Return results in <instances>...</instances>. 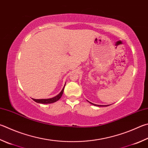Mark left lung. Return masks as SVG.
<instances>
[{
    "instance_id": "8db88e82",
    "label": "left lung",
    "mask_w": 148,
    "mask_h": 148,
    "mask_svg": "<svg viewBox=\"0 0 148 148\" xmlns=\"http://www.w3.org/2000/svg\"><path fill=\"white\" fill-rule=\"evenodd\" d=\"M88 102H89L90 103L92 104V105H94V106H99V107H106V106H109L108 105H107V106H101V105H96V104H94V103H91V102H90V101H88Z\"/></svg>"
}]
</instances>
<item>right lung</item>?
<instances>
[{
	"mask_svg": "<svg viewBox=\"0 0 148 148\" xmlns=\"http://www.w3.org/2000/svg\"><path fill=\"white\" fill-rule=\"evenodd\" d=\"M63 91H64V87L62 89V90L61 91V92L58 95L55 96V97L52 98H49V99H40V100H37V99H33V100L37 102V103H44V104L52 103H53V102H56L60 100L61 96H62Z\"/></svg>",
	"mask_w": 148,
	"mask_h": 148,
	"instance_id": "obj_1",
	"label": "right lung"
}]
</instances>
